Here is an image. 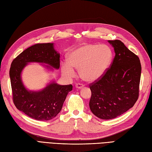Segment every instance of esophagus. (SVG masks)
Here are the masks:
<instances>
[{
  "mask_svg": "<svg viewBox=\"0 0 152 152\" xmlns=\"http://www.w3.org/2000/svg\"><path fill=\"white\" fill-rule=\"evenodd\" d=\"M76 89H82V88L83 87V84H81V83H77L76 85Z\"/></svg>",
  "mask_w": 152,
  "mask_h": 152,
  "instance_id": "34e87169",
  "label": "esophagus"
}]
</instances>
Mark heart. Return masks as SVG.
Segmentation results:
<instances>
[{
  "instance_id": "obj_1",
  "label": "heart",
  "mask_w": 152,
  "mask_h": 152,
  "mask_svg": "<svg viewBox=\"0 0 152 152\" xmlns=\"http://www.w3.org/2000/svg\"><path fill=\"white\" fill-rule=\"evenodd\" d=\"M113 56L111 48L107 45H83L68 54V63H61V73L68 78H72L75 76V69L79 70L83 80L93 82L104 75L111 65Z\"/></svg>"
}]
</instances>
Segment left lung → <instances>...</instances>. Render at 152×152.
<instances>
[{
    "instance_id": "left-lung-1",
    "label": "left lung",
    "mask_w": 152,
    "mask_h": 152,
    "mask_svg": "<svg viewBox=\"0 0 152 152\" xmlns=\"http://www.w3.org/2000/svg\"><path fill=\"white\" fill-rule=\"evenodd\" d=\"M115 56L101 78L90 85L89 107L98 118H115L132 108L139 98L141 65L138 56L120 40L108 41Z\"/></svg>"
}]
</instances>
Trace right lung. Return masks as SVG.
<instances>
[{
	"instance_id": "obj_1",
	"label": "right lung",
	"mask_w": 152,
	"mask_h": 152,
	"mask_svg": "<svg viewBox=\"0 0 152 152\" xmlns=\"http://www.w3.org/2000/svg\"><path fill=\"white\" fill-rule=\"evenodd\" d=\"M60 54L54 43L36 44L26 48L13 60L10 77L13 103L19 111L37 121H47L54 118L61 111L63 102L72 89V85L61 86L51 80L39 91H30L24 86L21 75L30 63H41L51 71L59 69Z\"/></svg>"
}]
</instances>
